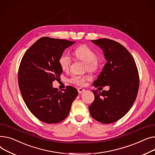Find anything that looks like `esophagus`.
<instances>
[{
	"label": "esophagus",
	"instance_id": "34e87169",
	"mask_svg": "<svg viewBox=\"0 0 155 155\" xmlns=\"http://www.w3.org/2000/svg\"><path fill=\"white\" fill-rule=\"evenodd\" d=\"M78 93L79 94H81V93H83V92L85 91V89L81 88V87H79V88H78Z\"/></svg>",
	"mask_w": 155,
	"mask_h": 155
}]
</instances>
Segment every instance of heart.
Wrapping results in <instances>:
<instances>
[{
  "instance_id": "obj_1",
  "label": "heart",
  "mask_w": 155,
  "mask_h": 155,
  "mask_svg": "<svg viewBox=\"0 0 155 155\" xmlns=\"http://www.w3.org/2000/svg\"><path fill=\"white\" fill-rule=\"evenodd\" d=\"M74 56L79 60L86 62V69L91 72L96 71L99 66V62L96 58V53L89 48L86 45H81L73 51ZM59 65L63 71H68L71 64V58L69 54L67 52H63L60 56L58 60ZM90 79L87 74L84 75H72L69 79V82L71 84L77 86H83L85 82Z\"/></svg>"
}]
</instances>
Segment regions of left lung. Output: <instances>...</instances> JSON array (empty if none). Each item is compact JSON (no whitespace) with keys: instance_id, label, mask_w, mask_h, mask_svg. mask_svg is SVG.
I'll return each instance as SVG.
<instances>
[{"instance_id":"8db88e82","label":"left lung","mask_w":155,"mask_h":155,"mask_svg":"<svg viewBox=\"0 0 155 155\" xmlns=\"http://www.w3.org/2000/svg\"><path fill=\"white\" fill-rule=\"evenodd\" d=\"M91 42L103 51L107 61L94 86H109L110 89H92L95 98L89 112L100 123H113L128 113L135 101L140 84L138 68L130 52L119 42L105 38Z\"/></svg>"}]
</instances>
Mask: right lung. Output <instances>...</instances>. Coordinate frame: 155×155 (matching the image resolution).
Here are the masks:
<instances>
[{"instance_id":"right-lung-1","label":"right lung","mask_w":155,"mask_h":155,"mask_svg":"<svg viewBox=\"0 0 155 155\" xmlns=\"http://www.w3.org/2000/svg\"><path fill=\"white\" fill-rule=\"evenodd\" d=\"M73 41L43 37L28 49L18 72V83L24 101L38 119L48 124L58 123L68 116L78 90L68 86L58 91L52 83L62 70L58 60Z\"/></svg>"}]
</instances>
